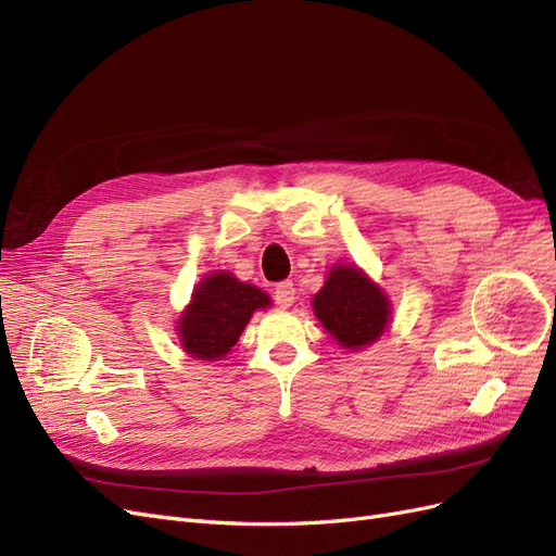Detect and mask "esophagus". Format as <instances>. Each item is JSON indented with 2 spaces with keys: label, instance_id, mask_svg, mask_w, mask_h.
<instances>
[{
  "label": "esophagus",
  "instance_id": "esophagus-1",
  "mask_svg": "<svg viewBox=\"0 0 556 556\" xmlns=\"http://www.w3.org/2000/svg\"><path fill=\"white\" fill-rule=\"evenodd\" d=\"M293 300H295V286H293V281H279L275 286V302L279 304L281 309H289L291 304H293Z\"/></svg>",
  "mask_w": 556,
  "mask_h": 556
}]
</instances>
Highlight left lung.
I'll list each match as a JSON object with an SVG mask.
<instances>
[{
  "label": "left lung",
  "mask_w": 556,
  "mask_h": 556,
  "mask_svg": "<svg viewBox=\"0 0 556 556\" xmlns=\"http://www.w3.org/2000/svg\"><path fill=\"white\" fill-rule=\"evenodd\" d=\"M312 304L337 344L353 351L374 344L390 320L386 293L355 265H334Z\"/></svg>",
  "instance_id": "obj_1"
}]
</instances>
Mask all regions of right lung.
<instances>
[{"instance_id": "obj_1", "label": "right lung", "mask_w": 556, "mask_h": 556, "mask_svg": "<svg viewBox=\"0 0 556 556\" xmlns=\"http://www.w3.org/2000/svg\"><path fill=\"white\" fill-rule=\"evenodd\" d=\"M267 304L270 298L258 286L238 281L226 270L212 273L195 286L189 307L177 320L180 344L191 357L219 361L238 344L252 314Z\"/></svg>"}]
</instances>
